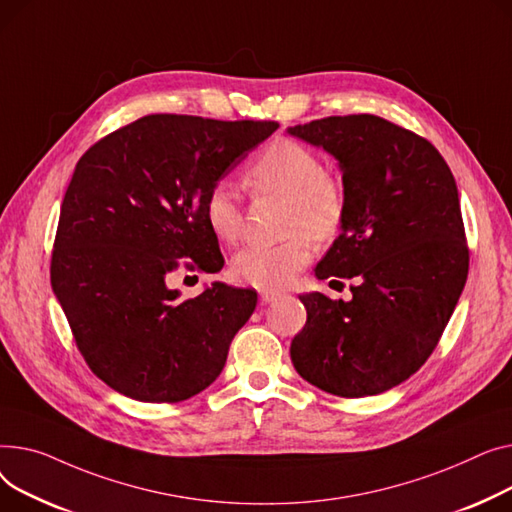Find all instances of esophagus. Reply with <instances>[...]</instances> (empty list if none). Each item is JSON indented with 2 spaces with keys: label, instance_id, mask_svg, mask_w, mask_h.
<instances>
[{
  "label": "esophagus",
  "instance_id": "obj_1",
  "mask_svg": "<svg viewBox=\"0 0 512 512\" xmlns=\"http://www.w3.org/2000/svg\"><path fill=\"white\" fill-rule=\"evenodd\" d=\"M277 297H279V293H275V291H262L260 293V302L262 304H270V302H275Z\"/></svg>",
  "mask_w": 512,
  "mask_h": 512
}]
</instances>
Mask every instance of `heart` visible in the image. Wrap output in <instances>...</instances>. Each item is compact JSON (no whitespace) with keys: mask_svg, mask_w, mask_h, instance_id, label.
Instances as JSON below:
<instances>
[{"mask_svg":"<svg viewBox=\"0 0 512 512\" xmlns=\"http://www.w3.org/2000/svg\"><path fill=\"white\" fill-rule=\"evenodd\" d=\"M246 186L254 194L287 198L285 233L277 246H246L233 254L229 270L237 283L258 289L287 285L312 258V242L333 239L347 215L341 179L324 171L312 148L295 140H279L262 150L246 171ZM202 219L221 244H233L242 229V206L235 190L219 182L202 202Z\"/></svg>","mask_w":512,"mask_h":512,"instance_id":"heart-1","label":"heart"}]
</instances>
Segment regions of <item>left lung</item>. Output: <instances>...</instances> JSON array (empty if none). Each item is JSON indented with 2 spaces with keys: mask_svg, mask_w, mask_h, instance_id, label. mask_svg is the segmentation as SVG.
<instances>
[{
  "mask_svg": "<svg viewBox=\"0 0 512 512\" xmlns=\"http://www.w3.org/2000/svg\"><path fill=\"white\" fill-rule=\"evenodd\" d=\"M287 132L339 161L347 215L316 277L353 279L349 302L299 295L308 320L291 341V362L324 393L380 395L426 364L465 287L455 177L434 144L378 115L324 117Z\"/></svg>",
  "mask_w": 512,
  "mask_h": 512,
  "instance_id": "obj_1",
  "label": "left lung"
}]
</instances>
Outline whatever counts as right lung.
Listing matches in <instances>:
<instances>
[{
    "label": "right lung",
    "instance_id": "add662e5",
    "mask_svg": "<svg viewBox=\"0 0 512 512\" xmlns=\"http://www.w3.org/2000/svg\"><path fill=\"white\" fill-rule=\"evenodd\" d=\"M277 122L157 113L111 132L80 157L51 256V287L88 368L144 403H179L221 374L258 295L225 283L179 299V260L219 273L202 219L208 190Z\"/></svg>",
    "mask_w": 512,
    "mask_h": 512
}]
</instances>
